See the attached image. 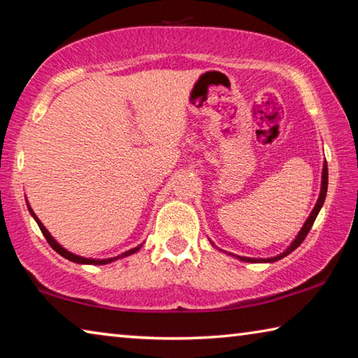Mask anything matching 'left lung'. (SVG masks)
<instances>
[{
	"instance_id": "obj_1",
	"label": "left lung",
	"mask_w": 358,
	"mask_h": 358,
	"mask_svg": "<svg viewBox=\"0 0 358 358\" xmlns=\"http://www.w3.org/2000/svg\"><path fill=\"white\" fill-rule=\"evenodd\" d=\"M327 187H328V168H327V162H325V163H324V169H322V187H320L319 200H317V203H315L313 213L309 214L308 220L304 222L301 231L298 233V236L295 238V241L290 244V248L287 249L285 252H282V254H279V255H276V257H271V259H249V257H239V255H236V259L243 260V262H249V263H260V262L273 263V262H278V260H280V259H284V257L289 255L290 252H294V250L298 248V245H300V244L304 241V238L308 236V233H309V230H311V227H313V224H314L315 217H317L320 208L324 206V201H325V196H327Z\"/></svg>"
}]
</instances>
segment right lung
<instances>
[{
	"mask_svg": "<svg viewBox=\"0 0 358 358\" xmlns=\"http://www.w3.org/2000/svg\"><path fill=\"white\" fill-rule=\"evenodd\" d=\"M28 206V204H27ZM28 210H30V214L33 215L34 217V220H36V224L39 225V228H41V231H43V234H44V238L47 239V243L50 244V248L54 249L55 252H58V254H60L62 257H64V259H68L69 262H74V263H82V265H106V263H110V262H114V260H119V259H124V257H128V255H131V254H134V252H138L139 249H141V245H138V248H134V249H130V250H127V252H124V254H120V255H117V257H114V259H104V260H95V259H84V257H79V255H74V254H71V252H68L66 249H63L60 244H58L54 238L50 236V233L45 230V227L41 224V220L36 217V214L33 213V209L28 206Z\"/></svg>",
	"mask_w": 358,
	"mask_h": 358,
	"instance_id": "1",
	"label": "right lung"
}]
</instances>
